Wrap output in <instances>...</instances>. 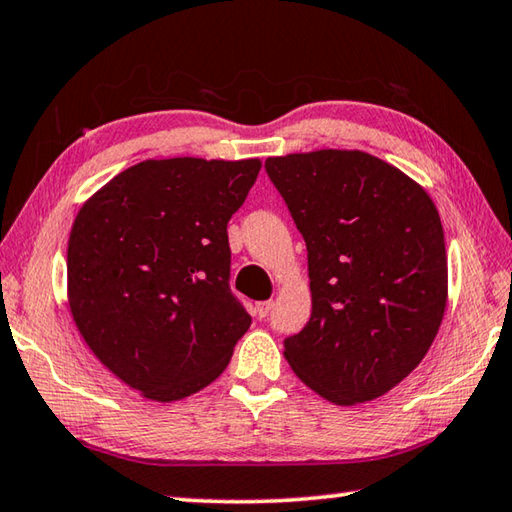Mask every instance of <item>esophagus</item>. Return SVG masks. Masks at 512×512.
Segmentation results:
<instances>
[{
	"label": "esophagus",
	"instance_id": "1",
	"mask_svg": "<svg viewBox=\"0 0 512 512\" xmlns=\"http://www.w3.org/2000/svg\"><path fill=\"white\" fill-rule=\"evenodd\" d=\"M270 308H273V302H259L257 306H255V313H257V317H266L268 313H270Z\"/></svg>",
	"mask_w": 512,
	"mask_h": 512
}]
</instances>
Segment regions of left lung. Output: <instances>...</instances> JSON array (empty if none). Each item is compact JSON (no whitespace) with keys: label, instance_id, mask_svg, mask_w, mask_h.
Wrapping results in <instances>:
<instances>
[{"label":"left lung","instance_id":"obj_1","mask_svg":"<svg viewBox=\"0 0 512 512\" xmlns=\"http://www.w3.org/2000/svg\"><path fill=\"white\" fill-rule=\"evenodd\" d=\"M266 173L306 242L313 297L284 357L337 406L386 395L419 366L444 319L448 262L433 199L362 150L268 157Z\"/></svg>","mask_w":512,"mask_h":512}]
</instances>
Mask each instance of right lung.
<instances>
[{
    "label": "right lung",
    "mask_w": 512,
    "mask_h": 512,
    "mask_svg": "<svg viewBox=\"0 0 512 512\" xmlns=\"http://www.w3.org/2000/svg\"><path fill=\"white\" fill-rule=\"evenodd\" d=\"M259 159H146L86 199L68 237V306L86 346L153 402L224 373L250 315L228 288V219Z\"/></svg>",
    "instance_id": "obj_1"
}]
</instances>
